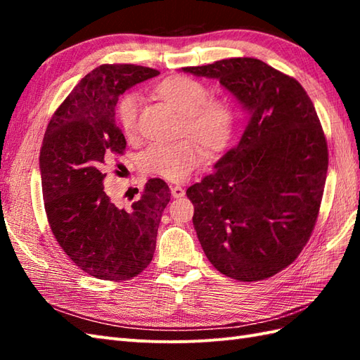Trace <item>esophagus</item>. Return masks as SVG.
I'll list each match as a JSON object with an SVG mask.
<instances>
[{
	"label": "esophagus",
	"mask_w": 360,
	"mask_h": 360,
	"mask_svg": "<svg viewBox=\"0 0 360 360\" xmlns=\"http://www.w3.org/2000/svg\"><path fill=\"white\" fill-rule=\"evenodd\" d=\"M186 195V190L179 186H172V196L173 198H182Z\"/></svg>",
	"instance_id": "1"
}]
</instances>
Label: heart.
Wrapping results in <instances>:
<instances>
[{
	"label": "heart",
	"instance_id": "heart-1",
	"mask_svg": "<svg viewBox=\"0 0 360 360\" xmlns=\"http://www.w3.org/2000/svg\"><path fill=\"white\" fill-rule=\"evenodd\" d=\"M153 93L181 114V133L193 136L209 153L226 147L233 129L232 105L223 98H207L209 89L201 80L188 75H172L159 82ZM141 98L127 93L116 106L117 122L127 137L139 129ZM202 160V148L193 139L168 145H151L142 153L141 165L147 173L179 182Z\"/></svg>",
	"mask_w": 360,
	"mask_h": 360
}]
</instances>
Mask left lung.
Instances as JSON below:
<instances>
[{
  "instance_id": "obj_1",
  "label": "left lung",
  "mask_w": 360,
  "mask_h": 360,
  "mask_svg": "<svg viewBox=\"0 0 360 360\" xmlns=\"http://www.w3.org/2000/svg\"><path fill=\"white\" fill-rule=\"evenodd\" d=\"M218 79L246 110L236 147L187 188L205 257L238 281L269 278L300 255L322 204L328 145L309 96L258 58L182 68Z\"/></svg>"
}]
</instances>
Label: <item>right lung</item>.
<instances>
[{"mask_svg":"<svg viewBox=\"0 0 360 360\" xmlns=\"http://www.w3.org/2000/svg\"><path fill=\"white\" fill-rule=\"evenodd\" d=\"M158 74L145 66L101 65L58 106L43 137L40 172L51 231L71 262L96 278H133L155 254L170 188L148 179L125 210L111 202L103 179L106 164L127 147L114 119L119 96Z\"/></svg>","mask_w":360,"mask_h":360,"instance_id":"1","label":"right lung"}]
</instances>
